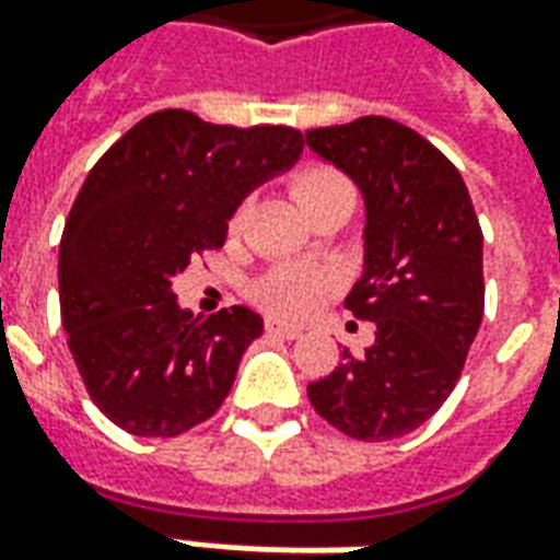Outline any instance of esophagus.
Listing matches in <instances>:
<instances>
[{"instance_id": "1", "label": "esophagus", "mask_w": 560, "mask_h": 560, "mask_svg": "<svg viewBox=\"0 0 560 560\" xmlns=\"http://www.w3.org/2000/svg\"><path fill=\"white\" fill-rule=\"evenodd\" d=\"M269 336H281V339H300L303 329L291 327V324H281V320H267Z\"/></svg>"}]
</instances>
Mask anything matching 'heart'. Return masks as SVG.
I'll return each mask as SVG.
<instances>
[{
	"instance_id": "obj_1",
	"label": "heart",
	"mask_w": 560,
	"mask_h": 560,
	"mask_svg": "<svg viewBox=\"0 0 560 560\" xmlns=\"http://www.w3.org/2000/svg\"><path fill=\"white\" fill-rule=\"evenodd\" d=\"M351 191V185L341 179L339 173L329 167H308L296 179H293V195L300 200V207H305L308 200H315L329 191ZM329 293V276L315 267L305 264H284L267 272L264 279L257 281L255 296L257 303L267 308L269 315L279 317H303L312 308L327 300Z\"/></svg>"
}]
</instances>
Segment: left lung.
<instances>
[{
  "mask_svg": "<svg viewBox=\"0 0 560 560\" xmlns=\"http://www.w3.org/2000/svg\"><path fill=\"white\" fill-rule=\"evenodd\" d=\"M363 195V272L345 305L375 324L363 357L308 384L315 411L357 441L420 429L456 387L482 320V233L462 173L387 116L305 131Z\"/></svg>",
  "mask_w": 560,
  "mask_h": 560,
  "instance_id": "obj_1",
  "label": "left lung"
}]
</instances>
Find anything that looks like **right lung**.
<instances>
[{"instance_id": "add662e5", "label": "right lung", "mask_w": 560, "mask_h": 560, "mask_svg": "<svg viewBox=\"0 0 560 560\" xmlns=\"http://www.w3.org/2000/svg\"><path fill=\"white\" fill-rule=\"evenodd\" d=\"M300 152L296 128L159 110L90 171L59 245V305L80 377L119 429L176 438L228 399L264 317L245 305L191 315L173 279L224 245L240 203Z\"/></svg>"}]
</instances>
